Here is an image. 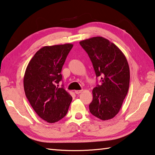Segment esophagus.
Returning <instances> with one entry per match:
<instances>
[{
    "label": "esophagus",
    "mask_w": 155,
    "mask_h": 155,
    "mask_svg": "<svg viewBox=\"0 0 155 155\" xmlns=\"http://www.w3.org/2000/svg\"><path fill=\"white\" fill-rule=\"evenodd\" d=\"M83 91V90H76V91H74L75 92V94H81V92Z\"/></svg>",
    "instance_id": "34e87169"
}]
</instances>
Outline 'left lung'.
<instances>
[{
    "mask_svg": "<svg viewBox=\"0 0 155 155\" xmlns=\"http://www.w3.org/2000/svg\"><path fill=\"white\" fill-rule=\"evenodd\" d=\"M93 64L100 85L93 89L89 111L102 120L114 118L127 94L130 72L126 57L119 47L102 36L80 42Z\"/></svg>",
    "mask_w": 155,
    "mask_h": 155,
    "instance_id": "8db88e82",
    "label": "left lung"
}]
</instances>
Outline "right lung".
Wrapping results in <instances>:
<instances>
[{
  "label": "right lung",
  "mask_w": 155,
  "mask_h": 155,
  "mask_svg": "<svg viewBox=\"0 0 155 155\" xmlns=\"http://www.w3.org/2000/svg\"><path fill=\"white\" fill-rule=\"evenodd\" d=\"M72 44L45 46L36 52L25 72L24 88L30 105L47 123L58 122L66 116L72 97L63 87L61 71Z\"/></svg>",
  "instance_id": "right-lung-1"
}]
</instances>
